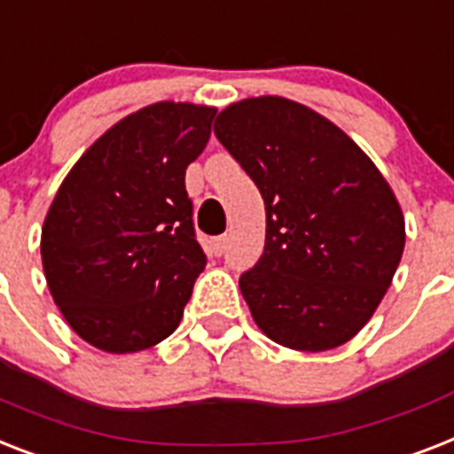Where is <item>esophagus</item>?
I'll return each mask as SVG.
<instances>
[{
    "mask_svg": "<svg viewBox=\"0 0 454 454\" xmlns=\"http://www.w3.org/2000/svg\"><path fill=\"white\" fill-rule=\"evenodd\" d=\"M226 242H228L226 235H219V238L212 239V252H215V256H221V254L226 252Z\"/></svg>",
    "mask_w": 454,
    "mask_h": 454,
    "instance_id": "34e87169",
    "label": "esophagus"
}]
</instances>
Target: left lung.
Here are the masks:
<instances>
[{"label":"left lung","mask_w":454,"mask_h":454,"mask_svg":"<svg viewBox=\"0 0 454 454\" xmlns=\"http://www.w3.org/2000/svg\"><path fill=\"white\" fill-rule=\"evenodd\" d=\"M215 135L265 202L263 256L239 278L254 322L289 349L340 348L399 268L406 221L392 186L338 125L294 99L233 102Z\"/></svg>","instance_id":"obj_1"}]
</instances>
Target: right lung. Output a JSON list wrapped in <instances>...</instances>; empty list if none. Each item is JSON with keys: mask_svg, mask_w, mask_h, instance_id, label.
Segmentation results:
<instances>
[{"mask_svg": "<svg viewBox=\"0 0 454 454\" xmlns=\"http://www.w3.org/2000/svg\"><path fill=\"white\" fill-rule=\"evenodd\" d=\"M216 109L156 102L93 142L55 193L42 263L62 317L93 348L130 355L179 326L205 270L184 176Z\"/></svg>", "mask_w": 454, "mask_h": 454, "instance_id": "add662e5", "label": "right lung"}]
</instances>
